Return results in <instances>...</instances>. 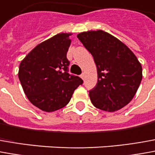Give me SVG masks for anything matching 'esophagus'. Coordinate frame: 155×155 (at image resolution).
Instances as JSON below:
<instances>
[{
	"mask_svg": "<svg viewBox=\"0 0 155 155\" xmlns=\"http://www.w3.org/2000/svg\"><path fill=\"white\" fill-rule=\"evenodd\" d=\"M81 78L83 80H84V78H85V74H84V73H83V74L81 75Z\"/></svg>",
	"mask_w": 155,
	"mask_h": 155,
	"instance_id": "obj_1",
	"label": "esophagus"
}]
</instances>
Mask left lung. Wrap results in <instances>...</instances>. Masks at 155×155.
I'll list each match as a JSON object with an SVG mask.
<instances>
[{
    "label": "left lung",
    "instance_id": "8db88e82",
    "mask_svg": "<svg viewBox=\"0 0 155 155\" xmlns=\"http://www.w3.org/2000/svg\"><path fill=\"white\" fill-rule=\"evenodd\" d=\"M78 38L92 55L97 67L98 82L89 91L93 104L114 112L130 103L143 78L141 63L120 39L104 30H90Z\"/></svg>",
    "mask_w": 155,
    "mask_h": 155
}]
</instances>
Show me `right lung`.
I'll list each match as a JSON object with an SVG mask.
<instances>
[{
    "label": "right lung",
    "instance_id": "1",
    "mask_svg": "<svg viewBox=\"0 0 155 155\" xmlns=\"http://www.w3.org/2000/svg\"><path fill=\"white\" fill-rule=\"evenodd\" d=\"M71 33H60L32 50L19 65L18 78L24 94L35 106L45 112L63 108L83 84L67 72V53Z\"/></svg>",
    "mask_w": 155,
    "mask_h": 155
}]
</instances>
